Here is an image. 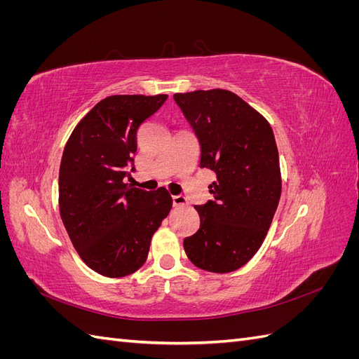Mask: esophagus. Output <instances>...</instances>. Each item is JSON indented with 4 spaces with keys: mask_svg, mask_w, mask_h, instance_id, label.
Here are the masks:
<instances>
[{
    "mask_svg": "<svg viewBox=\"0 0 359 359\" xmlns=\"http://www.w3.org/2000/svg\"><path fill=\"white\" fill-rule=\"evenodd\" d=\"M172 202H173V206H177V208H178V206H187L189 205L187 199L184 196H173Z\"/></svg>",
    "mask_w": 359,
    "mask_h": 359,
    "instance_id": "obj_1",
    "label": "esophagus"
}]
</instances>
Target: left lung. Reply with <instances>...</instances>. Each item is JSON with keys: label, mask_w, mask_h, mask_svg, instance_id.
I'll use <instances>...</instances> for the list:
<instances>
[{"label": "left lung", "mask_w": 359, "mask_h": 359, "mask_svg": "<svg viewBox=\"0 0 359 359\" xmlns=\"http://www.w3.org/2000/svg\"><path fill=\"white\" fill-rule=\"evenodd\" d=\"M201 144V168L214 170L212 201L196 205L199 231L184 240L193 265L226 274L262 245L281 194L276 137L266 118L227 90L177 93Z\"/></svg>", "instance_id": "obj_1"}]
</instances>
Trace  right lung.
Returning <instances> with one entry per match:
<instances>
[{"mask_svg":"<svg viewBox=\"0 0 359 359\" xmlns=\"http://www.w3.org/2000/svg\"><path fill=\"white\" fill-rule=\"evenodd\" d=\"M166 94L109 95L72 132L60 166V215L70 241L95 273L119 278L147 262L151 238L172 208L165 187L145 191L124 182L137 130Z\"/></svg>","mask_w":359,"mask_h":359,"instance_id":"right-lung-1","label":"right lung"}]
</instances>
